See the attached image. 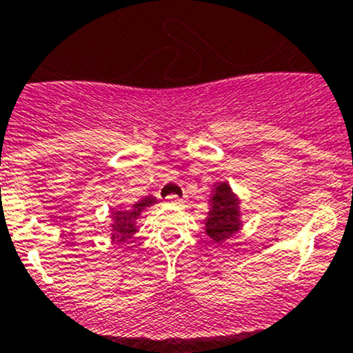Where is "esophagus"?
<instances>
[{
    "label": "esophagus",
    "instance_id": "34e87169",
    "mask_svg": "<svg viewBox=\"0 0 353 353\" xmlns=\"http://www.w3.org/2000/svg\"><path fill=\"white\" fill-rule=\"evenodd\" d=\"M166 203L168 205H182L183 199L179 198V196L171 194V196H168V198H166Z\"/></svg>",
    "mask_w": 353,
    "mask_h": 353
}]
</instances>
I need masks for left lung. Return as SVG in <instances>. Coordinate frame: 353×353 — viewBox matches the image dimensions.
<instances>
[{
    "label": "left lung",
    "mask_w": 353,
    "mask_h": 353,
    "mask_svg": "<svg viewBox=\"0 0 353 353\" xmlns=\"http://www.w3.org/2000/svg\"><path fill=\"white\" fill-rule=\"evenodd\" d=\"M210 208L208 217L205 219V233L214 244H223L239 235L242 230V210H240V198L228 180L215 182L210 192Z\"/></svg>",
    "instance_id": "1"
}]
</instances>
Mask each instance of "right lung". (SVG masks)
<instances>
[{
    "label": "right lung",
    "mask_w": 353,
    "mask_h": 353,
    "mask_svg": "<svg viewBox=\"0 0 353 353\" xmlns=\"http://www.w3.org/2000/svg\"><path fill=\"white\" fill-rule=\"evenodd\" d=\"M155 203H157V198L148 194L130 205L129 208H111L109 212V219H111V224H109L111 236L109 239L111 242L123 245L130 239H134V235L138 233V221L141 214L146 208L154 207Z\"/></svg>",
    "instance_id": "1"
}]
</instances>
